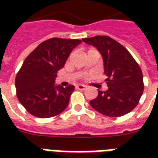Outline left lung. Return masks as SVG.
<instances>
[{"mask_svg": "<svg viewBox=\"0 0 158 158\" xmlns=\"http://www.w3.org/2000/svg\"><path fill=\"white\" fill-rule=\"evenodd\" d=\"M78 40L53 38L42 42L29 54L17 74L18 99L34 116L46 118L58 115L69 106L74 86L57 85V72L64 67Z\"/></svg>", "mask_w": 158, "mask_h": 158, "instance_id": "left-lung-1", "label": "left lung"}]
</instances>
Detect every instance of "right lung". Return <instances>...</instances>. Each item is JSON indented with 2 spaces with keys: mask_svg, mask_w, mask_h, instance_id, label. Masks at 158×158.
Returning <instances> with one entry per match:
<instances>
[{
  "mask_svg": "<svg viewBox=\"0 0 158 158\" xmlns=\"http://www.w3.org/2000/svg\"><path fill=\"white\" fill-rule=\"evenodd\" d=\"M96 46L104 63L106 87L89 102L94 109L108 117H120L131 112L139 103L144 90L141 69L127 50L107 36L83 40Z\"/></svg>",
  "mask_w": 158,
  "mask_h": 158,
  "instance_id": "obj_1",
  "label": "right lung"
}]
</instances>
